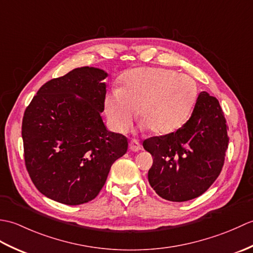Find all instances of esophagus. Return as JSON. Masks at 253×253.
I'll return each mask as SVG.
<instances>
[{"instance_id": "obj_1", "label": "esophagus", "mask_w": 253, "mask_h": 253, "mask_svg": "<svg viewBox=\"0 0 253 253\" xmlns=\"http://www.w3.org/2000/svg\"><path fill=\"white\" fill-rule=\"evenodd\" d=\"M129 149L133 152H138L139 150H141V144L139 143L138 140H131L129 142Z\"/></svg>"}]
</instances>
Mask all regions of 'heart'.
Returning a JSON list of instances; mask_svg holds the SVG:
<instances>
[{
	"label": "heart",
	"mask_w": 253,
	"mask_h": 253,
	"mask_svg": "<svg viewBox=\"0 0 253 253\" xmlns=\"http://www.w3.org/2000/svg\"><path fill=\"white\" fill-rule=\"evenodd\" d=\"M197 94L195 80L187 75L164 68H137L125 75L122 89L106 94L104 106L110 125L117 132L130 127L138 109L141 128L164 136L186 123Z\"/></svg>",
	"instance_id": "heart-1"
}]
</instances>
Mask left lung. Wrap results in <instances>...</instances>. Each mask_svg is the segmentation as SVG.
I'll list each match as a JSON object with an SVG mask.
<instances>
[{"mask_svg": "<svg viewBox=\"0 0 253 253\" xmlns=\"http://www.w3.org/2000/svg\"><path fill=\"white\" fill-rule=\"evenodd\" d=\"M227 129L217 99L203 91L191 117L179 129L143 141L144 150L153 158L148 173L150 186L161 198L173 202L201 196L222 170Z\"/></svg>", "mask_w": 253, "mask_h": 253, "instance_id": "left-lung-1", "label": "left lung"}]
</instances>
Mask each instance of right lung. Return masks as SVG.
Segmentation results:
<instances>
[{"mask_svg": "<svg viewBox=\"0 0 253 253\" xmlns=\"http://www.w3.org/2000/svg\"><path fill=\"white\" fill-rule=\"evenodd\" d=\"M107 76L100 68H75L42 85L25 111L26 168L52 200L67 206L93 200L112 164L127 152V138L107 130L101 117Z\"/></svg>", "mask_w": 253, "mask_h": 253, "instance_id": "1", "label": "right lung"}]
</instances>
